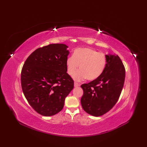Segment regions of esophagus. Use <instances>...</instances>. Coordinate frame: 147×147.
I'll use <instances>...</instances> for the list:
<instances>
[{"instance_id":"1","label":"esophagus","mask_w":147,"mask_h":147,"mask_svg":"<svg viewBox=\"0 0 147 147\" xmlns=\"http://www.w3.org/2000/svg\"><path fill=\"white\" fill-rule=\"evenodd\" d=\"M74 86H75V87H78V86H79L80 85V84H79L78 83L74 82Z\"/></svg>"}]
</instances>
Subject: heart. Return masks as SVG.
I'll return each instance as SVG.
<instances>
[{
  "label": "heart",
  "mask_w": 147,
  "mask_h": 147,
  "mask_svg": "<svg viewBox=\"0 0 147 147\" xmlns=\"http://www.w3.org/2000/svg\"><path fill=\"white\" fill-rule=\"evenodd\" d=\"M67 73L71 76L74 74L79 65L80 70L74 75L76 80L86 78L88 81L95 80L104 72L107 59L104 54L98 52L91 48H79L74 51L72 57H69L66 62Z\"/></svg>",
  "instance_id": "heart-1"
}]
</instances>
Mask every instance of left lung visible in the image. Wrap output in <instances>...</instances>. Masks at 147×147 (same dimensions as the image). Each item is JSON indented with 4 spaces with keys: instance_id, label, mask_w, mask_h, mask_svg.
Returning <instances> with one entry per match:
<instances>
[{
    "instance_id": "obj_1",
    "label": "left lung",
    "mask_w": 147,
    "mask_h": 147,
    "mask_svg": "<svg viewBox=\"0 0 147 147\" xmlns=\"http://www.w3.org/2000/svg\"><path fill=\"white\" fill-rule=\"evenodd\" d=\"M107 64L98 78L81 87L83 95L81 104L87 113L98 117L109 112L116 104L125 80V68L117 55H105Z\"/></svg>"
}]
</instances>
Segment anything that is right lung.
Segmentation results:
<instances>
[{
	"instance_id": "obj_1",
	"label": "right lung",
	"mask_w": 147,
	"mask_h": 147,
	"mask_svg": "<svg viewBox=\"0 0 147 147\" xmlns=\"http://www.w3.org/2000/svg\"><path fill=\"white\" fill-rule=\"evenodd\" d=\"M67 47L54 43L37 49L22 68L21 82L24 96L34 110L43 116L60 112L65 97L74 88V81L67 73Z\"/></svg>"
}]
</instances>
